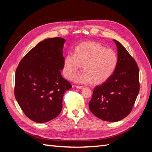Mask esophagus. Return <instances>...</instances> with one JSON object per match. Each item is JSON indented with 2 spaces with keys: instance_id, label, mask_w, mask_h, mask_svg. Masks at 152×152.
Here are the masks:
<instances>
[{
  "instance_id": "obj_1",
  "label": "esophagus",
  "mask_w": 152,
  "mask_h": 152,
  "mask_svg": "<svg viewBox=\"0 0 152 152\" xmlns=\"http://www.w3.org/2000/svg\"><path fill=\"white\" fill-rule=\"evenodd\" d=\"M75 87L77 89H82L84 88V86H75Z\"/></svg>"
}]
</instances>
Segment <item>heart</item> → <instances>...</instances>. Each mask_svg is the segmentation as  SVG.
<instances>
[{"mask_svg":"<svg viewBox=\"0 0 152 152\" xmlns=\"http://www.w3.org/2000/svg\"><path fill=\"white\" fill-rule=\"evenodd\" d=\"M118 56L115 50L106 49L95 42H86L77 45L73 54H68L64 60L65 74L72 79L83 66V73L77 80L81 83L101 84L107 81L115 70Z\"/></svg>","mask_w":152,"mask_h":152,"instance_id":"heart-1","label":"heart"}]
</instances>
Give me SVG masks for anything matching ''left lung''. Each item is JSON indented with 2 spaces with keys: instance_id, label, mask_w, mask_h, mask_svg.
<instances>
[{
  "instance_id": "left-lung-1",
  "label": "left lung",
  "mask_w": 152,
  "mask_h": 152,
  "mask_svg": "<svg viewBox=\"0 0 152 152\" xmlns=\"http://www.w3.org/2000/svg\"><path fill=\"white\" fill-rule=\"evenodd\" d=\"M118 64L110 79L96 86L89 102L94 115L104 121L118 122L131 112L140 91L139 68L130 54L116 40Z\"/></svg>"
}]
</instances>
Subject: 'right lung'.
<instances>
[{"label":"right lung","instance_id":"obj_1","mask_svg":"<svg viewBox=\"0 0 152 152\" xmlns=\"http://www.w3.org/2000/svg\"><path fill=\"white\" fill-rule=\"evenodd\" d=\"M65 41L61 37L41 41L21 59L16 70V99L26 116L35 122L58 117L64 93L72 87L60 72Z\"/></svg>","mask_w":152,"mask_h":152}]
</instances>
